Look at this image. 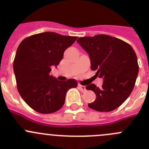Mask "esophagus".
<instances>
[{"label": "esophagus", "instance_id": "1", "mask_svg": "<svg viewBox=\"0 0 149 149\" xmlns=\"http://www.w3.org/2000/svg\"><path fill=\"white\" fill-rule=\"evenodd\" d=\"M79 89H80L81 91H85L86 90V89L85 86H82V85H81V84H79Z\"/></svg>", "mask_w": 149, "mask_h": 149}]
</instances>
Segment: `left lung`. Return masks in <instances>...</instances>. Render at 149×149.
<instances>
[{
  "instance_id": "left-lung-1",
  "label": "left lung",
  "mask_w": 149,
  "mask_h": 149,
  "mask_svg": "<svg viewBox=\"0 0 149 149\" xmlns=\"http://www.w3.org/2000/svg\"><path fill=\"white\" fill-rule=\"evenodd\" d=\"M89 55L91 69L103 78L102 88L86 86L95 93L96 100L88 107L99 112H110L119 107L130 96L139 73L136 54L122 40L106 34L80 37L77 40Z\"/></svg>"
}]
</instances>
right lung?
I'll return each instance as SVG.
<instances>
[{
    "label": "right lung",
    "instance_id": "1",
    "mask_svg": "<svg viewBox=\"0 0 149 149\" xmlns=\"http://www.w3.org/2000/svg\"><path fill=\"white\" fill-rule=\"evenodd\" d=\"M77 38L47 31L26 37L18 47L13 61L17 89L36 112L49 114L59 110L68 90L77 86L75 79L58 81L49 74L51 67L60 63L65 49Z\"/></svg>",
    "mask_w": 149,
    "mask_h": 149
}]
</instances>
